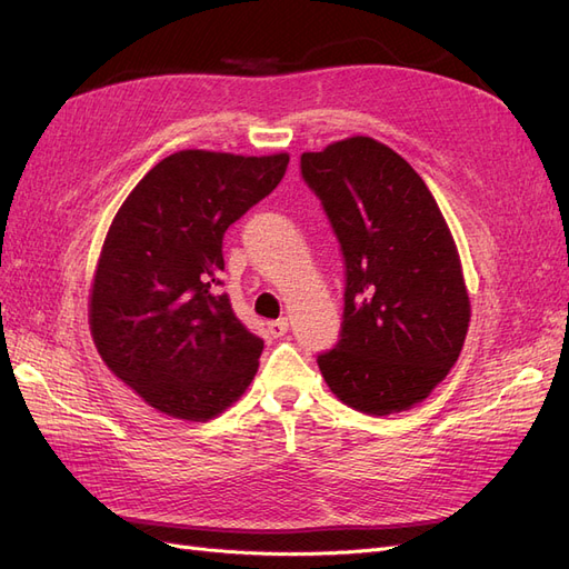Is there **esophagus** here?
I'll use <instances>...</instances> for the list:
<instances>
[{
    "mask_svg": "<svg viewBox=\"0 0 569 569\" xmlns=\"http://www.w3.org/2000/svg\"><path fill=\"white\" fill-rule=\"evenodd\" d=\"M287 327H289L287 318L270 320V322H268V335H270V337H284V335H287Z\"/></svg>",
    "mask_w": 569,
    "mask_h": 569,
    "instance_id": "esophagus-1",
    "label": "esophagus"
}]
</instances>
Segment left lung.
Segmentation results:
<instances>
[{"mask_svg": "<svg viewBox=\"0 0 569 569\" xmlns=\"http://www.w3.org/2000/svg\"><path fill=\"white\" fill-rule=\"evenodd\" d=\"M301 173L347 261L341 339L318 368L353 410H410L456 366L470 325L449 222L412 166L366 134L303 151Z\"/></svg>", "mask_w": 569, "mask_h": 569, "instance_id": "obj_1", "label": "left lung"}]
</instances>
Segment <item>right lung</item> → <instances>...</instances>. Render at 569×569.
Instances as JSON below:
<instances>
[{
    "mask_svg": "<svg viewBox=\"0 0 569 569\" xmlns=\"http://www.w3.org/2000/svg\"><path fill=\"white\" fill-rule=\"evenodd\" d=\"M289 153L182 149L153 166L113 216L90 287L107 368L168 418L206 422L239 401L263 341L216 297L222 234L282 180Z\"/></svg>",
    "mask_w": 569,
    "mask_h": 569,
    "instance_id": "add662e5",
    "label": "right lung"
}]
</instances>
